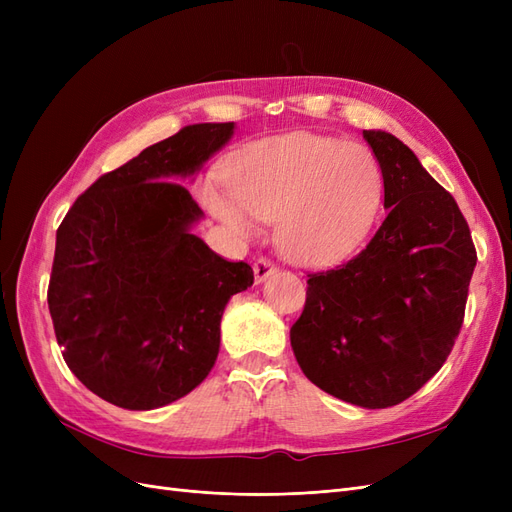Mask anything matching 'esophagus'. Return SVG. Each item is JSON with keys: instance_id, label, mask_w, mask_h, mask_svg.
Here are the masks:
<instances>
[{"instance_id": "1", "label": "esophagus", "mask_w": 512, "mask_h": 512, "mask_svg": "<svg viewBox=\"0 0 512 512\" xmlns=\"http://www.w3.org/2000/svg\"><path fill=\"white\" fill-rule=\"evenodd\" d=\"M275 269H277V267L273 265V262H271L269 258H258V260H254V280H256V284L265 282L267 277H269Z\"/></svg>"}]
</instances>
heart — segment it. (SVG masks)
Returning a JSON list of instances; mask_svg holds the SVG:
<instances>
[{
  "mask_svg": "<svg viewBox=\"0 0 512 512\" xmlns=\"http://www.w3.org/2000/svg\"><path fill=\"white\" fill-rule=\"evenodd\" d=\"M230 198L209 192L211 211L250 237L275 224V243L297 265L324 267L363 243L382 203V170L361 143L297 132L245 147L228 170Z\"/></svg>",
  "mask_w": 512,
  "mask_h": 512,
  "instance_id": "obj_1",
  "label": "heart"
}]
</instances>
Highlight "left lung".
<instances>
[{"label": "left lung", "instance_id": "8db88e82", "mask_svg": "<svg viewBox=\"0 0 512 512\" xmlns=\"http://www.w3.org/2000/svg\"><path fill=\"white\" fill-rule=\"evenodd\" d=\"M363 138L378 158L389 211L365 250L307 273L290 344L318 389L376 410L414 395L451 354L476 250L455 198L410 147L380 130Z\"/></svg>", "mask_w": 512, "mask_h": 512}]
</instances>
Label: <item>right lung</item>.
<instances>
[{
  "mask_svg": "<svg viewBox=\"0 0 512 512\" xmlns=\"http://www.w3.org/2000/svg\"><path fill=\"white\" fill-rule=\"evenodd\" d=\"M235 123H194L104 173L57 228L46 299L57 344L91 393L126 410L173 404L218 359L232 294L254 284L190 232L203 215L185 185Z\"/></svg>",
  "mask_w": 512,
  "mask_h": 512,
  "instance_id": "right-lung-1",
  "label": "right lung"
}]
</instances>
